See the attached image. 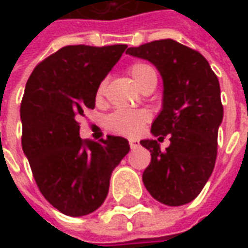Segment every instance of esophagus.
Wrapping results in <instances>:
<instances>
[{
  "label": "esophagus",
  "mask_w": 248,
  "mask_h": 248,
  "mask_svg": "<svg viewBox=\"0 0 248 248\" xmlns=\"http://www.w3.org/2000/svg\"><path fill=\"white\" fill-rule=\"evenodd\" d=\"M129 146H131V149H137L139 146V140H137V139H129Z\"/></svg>",
  "instance_id": "34e87169"
}]
</instances>
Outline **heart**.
Listing matches in <instances>:
<instances>
[{
    "mask_svg": "<svg viewBox=\"0 0 248 248\" xmlns=\"http://www.w3.org/2000/svg\"><path fill=\"white\" fill-rule=\"evenodd\" d=\"M129 74L139 88L149 76L156 74V73L149 64L134 63L129 67ZM103 90H105V82H100L99 88H98V98L102 95ZM148 120V113L142 110H117L108 117V127L113 132H117L121 135H135L143 128Z\"/></svg>",
    "mask_w": 248,
    "mask_h": 248,
    "instance_id": "1",
    "label": "heart"
}]
</instances>
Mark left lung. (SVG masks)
Instances as JSON below:
<instances>
[{"instance_id": "obj_1", "label": "left lung", "mask_w": 248, "mask_h": 248, "mask_svg": "<svg viewBox=\"0 0 248 248\" xmlns=\"http://www.w3.org/2000/svg\"><path fill=\"white\" fill-rule=\"evenodd\" d=\"M127 53L155 64L160 73L163 105L150 131L157 140L170 135L166 151L156 139L140 140L152 155L143 185L163 204L190 203L215 166L218 128L224 119L219 81L202 53L170 38L132 46Z\"/></svg>"}]
</instances>
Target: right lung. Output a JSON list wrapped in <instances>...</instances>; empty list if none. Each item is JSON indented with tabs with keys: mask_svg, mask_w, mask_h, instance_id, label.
Wrapping results in <instances>:
<instances>
[{
	"mask_svg": "<svg viewBox=\"0 0 248 248\" xmlns=\"http://www.w3.org/2000/svg\"><path fill=\"white\" fill-rule=\"evenodd\" d=\"M127 45H67L37 64L20 105L22 148L43 196L62 214L103 204L110 176L129 152L125 138L82 140L77 119L95 108L100 82Z\"/></svg>",
	"mask_w": 248,
	"mask_h": 248,
	"instance_id": "add662e5",
	"label": "right lung"
}]
</instances>
